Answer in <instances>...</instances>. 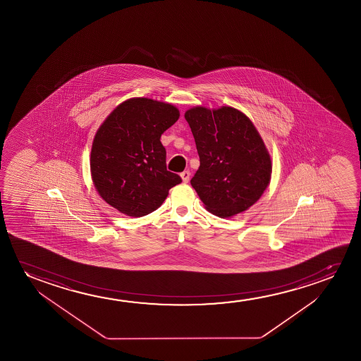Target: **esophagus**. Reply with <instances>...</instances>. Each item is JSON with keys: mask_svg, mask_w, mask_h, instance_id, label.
Returning a JSON list of instances; mask_svg holds the SVG:
<instances>
[{"mask_svg": "<svg viewBox=\"0 0 361 361\" xmlns=\"http://www.w3.org/2000/svg\"><path fill=\"white\" fill-rule=\"evenodd\" d=\"M190 175H191V173H190V171H188V170L180 173V176H181V178H183V183H188V181H190Z\"/></svg>", "mask_w": 361, "mask_h": 361, "instance_id": "1", "label": "esophagus"}]
</instances>
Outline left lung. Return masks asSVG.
Segmentation results:
<instances>
[{
  "instance_id": "8db88e82",
  "label": "left lung",
  "mask_w": 361,
  "mask_h": 361,
  "mask_svg": "<svg viewBox=\"0 0 361 361\" xmlns=\"http://www.w3.org/2000/svg\"><path fill=\"white\" fill-rule=\"evenodd\" d=\"M185 119L200 155L191 185L208 212L229 218L252 207L272 173L271 157L252 121L231 106H196Z\"/></svg>"
}]
</instances>
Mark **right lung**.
I'll list each match as a JSON object with an SVG mask.
<instances>
[{
	"label": "right lung",
	"mask_w": 361,
	"mask_h": 361,
	"mask_svg": "<svg viewBox=\"0 0 361 361\" xmlns=\"http://www.w3.org/2000/svg\"><path fill=\"white\" fill-rule=\"evenodd\" d=\"M180 117L173 104L148 97L126 99L94 134L90 170L96 191L129 217L154 212L181 183L166 170L161 134Z\"/></svg>",
	"instance_id": "obj_1"
}]
</instances>
